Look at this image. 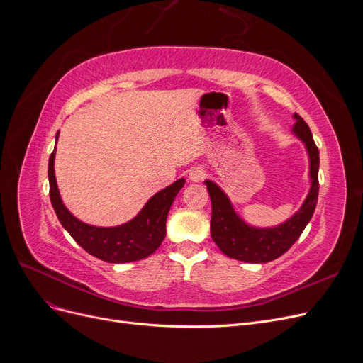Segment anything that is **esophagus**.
<instances>
[{
  "mask_svg": "<svg viewBox=\"0 0 363 363\" xmlns=\"http://www.w3.org/2000/svg\"><path fill=\"white\" fill-rule=\"evenodd\" d=\"M206 177V171L203 168L194 167L189 169V180L191 182H201Z\"/></svg>",
  "mask_w": 363,
  "mask_h": 363,
  "instance_id": "obj_1",
  "label": "esophagus"
}]
</instances>
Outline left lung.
Here are the masks:
<instances>
[{"label":"left lung","mask_w":363,"mask_h":363,"mask_svg":"<svg viewBox=\"0 0 363 363\" xmlns=\"http://www.w3.org/2000/svg\"><path fill=\"white\" fill-rule=\"evenodd\" d=\"M294 119L292 133L303 142L309 155L311 189L300 211L295 212L288 221L268 228L252 227L235 212L232 201L216 183L211 180L204 182L212 201L211 235L213 242L228 257L248 263L271 262L284 255L294 245L311 221L320 192V183H318L320 151L304 119L298 113H294Z\"/></svg>","instance_id":"8db88e82"}]
</instances>
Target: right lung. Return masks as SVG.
I'll return each mask as SVG.
<instances>
[{
	"label": "right lung",
	"instance_id": "1",
	"mask_svg": "<svg viewBox=\"0 0 363 363\" xmlns=\"http://www.w3.org/2000/svg\"><path fill=\"white\" fill-rule=\"evenodd\" d=\"M59 131L56 135V144ZM56 147L48 162L50 199L60 224L71 238L91 256L108 263H127L145 259L155 252L167 235V216L175 196L184 186V179L155 194L131 221L116 227H95L77 219L60 199L54 174Z\"/></svg>",
	"mask_w": 363,
	"mask_h": 363
}]
</instances>
